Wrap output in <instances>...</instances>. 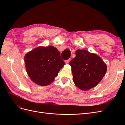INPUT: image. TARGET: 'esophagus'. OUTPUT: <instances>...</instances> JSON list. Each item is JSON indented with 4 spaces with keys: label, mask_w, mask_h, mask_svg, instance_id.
I'll return each mask as SVG.
<instances>
[{
    "label": "esophagus",
    "mask_w": 125,
    "mask_h": 125,
    "mask_svg": "<svg viewBox=\"0 0 125 125\" xmlns=\"http://www.w3.org/2000/svg\"><path fill=\"white\" fill-rule=\"evenodd\" d=\"M70 60H71V59L70 58V59H69L65 60V62H66V63H69V62L70 61Z\"/></svg>",
    "instance_id": "34e87169"
}]
</instances>
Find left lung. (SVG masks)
<instances>
[{"label":"left lung","mask_w":125,"mask_h":125,"mask_svg":"<svg viewBox=\"0 0 125 125\" xmlns=\"http://www.w3.org/2000/svg\"><path fill=\"white\" fill-rule=\"evenodd\" d=\"M73 82L78 88L86 91L95 86L107 71L106 65L99 56L88 51L78 50L69 62Z\"/></svg>","instance_id":"8db88e82"}]
</instances>
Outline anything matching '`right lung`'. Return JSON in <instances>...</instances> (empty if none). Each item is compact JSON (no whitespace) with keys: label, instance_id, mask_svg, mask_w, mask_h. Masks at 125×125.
Here are the masks:
<instances>
[{"label":"right lung","instance_id":"1","mask_svg":"<svg viewBox=\"0 0 125 125\" xmlns=\"http://www.w3.org/2000/svg\"><path fill=\"white\" fill-rule=\"evenodd\" d=\"M24 62L30 78L42 86L50 84L65 65L60 52L52 46L34 48L26 54Z\"/></svg>","mask_w":125,"mask_h":125}]
</instances>
